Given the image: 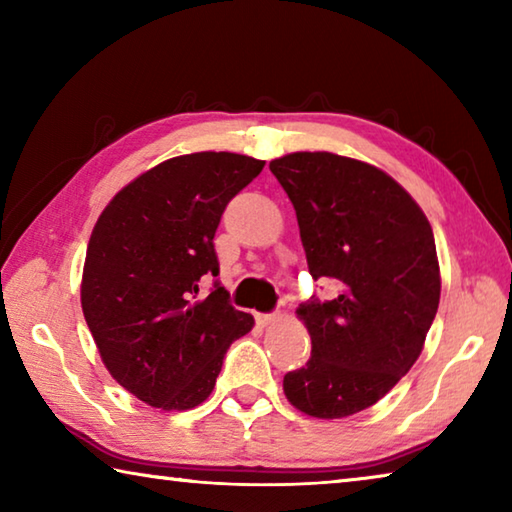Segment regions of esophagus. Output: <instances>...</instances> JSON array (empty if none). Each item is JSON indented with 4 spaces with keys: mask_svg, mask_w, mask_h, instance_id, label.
Here are the masks:
<instances>
[{
    "mask_svg": "<svg viewBox=\"0 0 512 512\" xmlns=\"http://www.w3.org/2000/svg\"><path fill=\"white\" fill-rule=\"evenodd\" d=\"M282 316L280 314H259L257 316V320H259V325H264V327H268V325H273V323H277V320H280Z\"/></svg>",
    "mask_w": 512,
    "mask_h": 512,
    "instance_id": "34e87169",
    "label": "esophagus"
}]
</instances>
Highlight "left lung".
Returning <instances> with one entry per match:
<instances>
[{
	"label": "left lung",
	"mask_w": 512,
	"mask_h": 512,
	"mask_svg": "<svg viewBox=\"0 0 512 512\" xmlns=\"http://www.w3.org/2000/svg\"><path fill=\"white\" fill-rule=\"evenodd\" d=\"M268 167L296 210L311 277L341 284L339 298L298 307L311 359L284 375V395L311 418H348L420 357L440 302L433 230L411 194L368 162L298 151Z\"/></svg>",
	"instance_id": "left-lung-1"
}]
</instances>
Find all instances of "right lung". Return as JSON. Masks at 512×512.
<instances>
[{"instance_id":"1","label":"right lung","mask_w":512,"mask_h":512,"mask_svg":"<svg viewBox=\"0 0 512 512\" xmlns=\"http://www.w3.org/2000/svg\"><path fill=\"white\" fill-rule=\"evenodd\" d=\"M264 160L201 151L164 160L128 183L94 223L81 307L103 366L137 400L187 411L210 397L230 343L255 318L205 275H219L214 232Z\"/></svg>"}]
</instances>
